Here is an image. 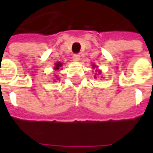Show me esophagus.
Segmentation results:
<instances>
[{
	"instance_id": "1",
	"label": "esophagus",
	"mask_w": 153,
	"mask_h": 153,
	"mask_svg": "<svg viewBox=\"0 0 153 153\" xmlns=\"http://www.w3.org/2000/svg\"><path fill=\"white\" fill-rule=\"evenodd\" d=\"M73 59H74V60H76V61L79 60V59H80V54H78V53H75V54H73Z\"/></svg>"
}]
</instances>
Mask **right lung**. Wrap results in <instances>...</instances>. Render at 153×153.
<instances>
[{
  "label": "right lung",
  "mask_w": 153,
  "mask_h": 153,
  "mask_svg": "<svg viewBox=\"0 0 153 153\" xmlns=\"http://www.w3.org/2000/svg\"><path fill=\"white\" fill-rule=\"evenodd\" d=\"M62 66V64L61 63H56V65H55V67H54V70H59V67H61Z\"/></svg>",
  "instance_id": "add662e5"
}]
</instances>
